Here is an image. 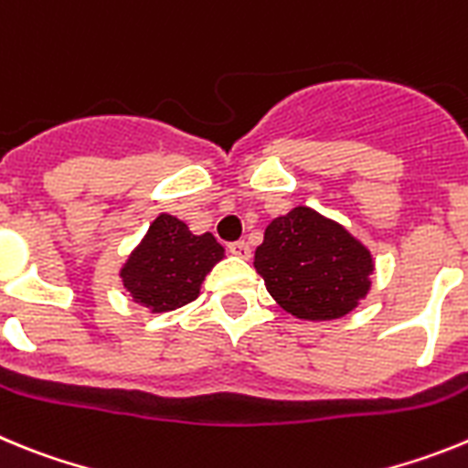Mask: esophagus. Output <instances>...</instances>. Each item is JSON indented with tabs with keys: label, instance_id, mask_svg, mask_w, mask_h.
Masks as SVG:
<instances>
[{
	"label": "esophagus",
	"instance_id": "esophagus-1",
	"mask_svg": "<svg viewBox=\"0 0 468 468\" xmlns=\"http://www.w3.org/2000/svg\"><path fill=\"white\" fill-rule=\"evenodd\" d=\"M229 253L237 255V258H241V260H248L250 258V246H248L246 241H234V243H229Z\"/></svg>",
	"mask_w": 468,
	"mask_h": 468
}]
</instances>
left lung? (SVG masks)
Returning a JSON list of instances; mask_svg holds the SVG:
<instances>
[{
    "label": "left lung",
    "mask_w": 468,
    "mask_h": 468,
    "mask_svg": "<svg viewBox=\"0 0 468 468\" xmlns=\"http://www.w3.org/2000/svg\"><path fill=\"white\" fill-rule=\"evenodd\" d=\"M255 270L285 312L330 321L349 314L366 297L373 258L345 227L297 206L264 229Z\"/></svg>",
    "instance_id": "left-lung-1"
}]
</instances>
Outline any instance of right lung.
Returning a JSON list of instances; mask_svg holds the SVG:
<instances>
[{
  "mask_svg": "<svg viewBox=\"0 0 468 468\" xmlns=\"http://www.w3.org/2000/svg\"><path fill=\"white\" fill-rule=\"evenodd\" d=\"M222 258L225 248L213 234L197 237L183 220L159 215L123 264V288L152 312H173L197 300L206 274Z\"/></svg>",
  "mask_w": 468,
  "mask_h": 468,
  "instance_id": "add662e5",
  "label": "right lung"
}]
</instances>
